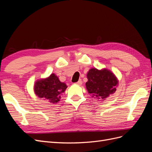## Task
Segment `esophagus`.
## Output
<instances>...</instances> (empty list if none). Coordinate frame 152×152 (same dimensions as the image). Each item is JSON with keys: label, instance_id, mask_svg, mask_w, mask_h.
Masks as SVG:
<instances>
[{"label": "esophagus", "instance_id": "34e87169", "mask_svg": "<svg viewBox=\"0 0 152 152\" xmlns=\"http://www.w3.org/2000/svg\"><path fill=\"white\" fill-rule=\"evenodd\" d=\"M77 85H78V86H80V85H82V80H79V81H78L77 82H76L75 83Z\"/></svg>", "mask_w": 152, "mask_h": 152}]
</instances>
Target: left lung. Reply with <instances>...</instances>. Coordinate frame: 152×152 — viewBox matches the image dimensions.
Returning a JSON list of instances; mask_svg holds the SVG:
<instances>
[{
  "mask_svg": "<svg viewBox=\"0 0 152 152\" xmlns=\"http://www.w3.org/2000/svg\"><path fill=\"white\" fill-rule=\"evenodd\" d=\"M87 82L86 83L88 93L96 99L104 101L116 91L118 80L114 73L104 68L98 70L92 68L87 73Z\"/></svg>",
  "mask_w": 152,
  "mask_h": 152,
  "instance_id": "obj_1",
  "label": "left lung"
}]
</instances>
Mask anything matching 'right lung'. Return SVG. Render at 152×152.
Instances as JSON below:
<instances>
[{"instance_id": "obj_1", "label": "right lung", "mask_w": 152, "mask_h": 152, "mask_svg": "<svg viewBox=\"0 0 152 152\" xmlns=\"http://www.w3.org/2000/svg\"><path fill=\"white\" fill-rule=\"evenodd\" d=\"M66 88L65 83L59 80L55 73H51L46 78L37 80L34 86V91L39 98L55 104L60 101L61 94Z\"/></svg>"}]
</instances>
